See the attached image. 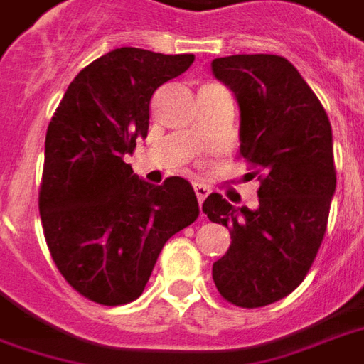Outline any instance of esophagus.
I'll return each mask as SVG.
<instances>
[{
	"instance_id": "obj_1",
	"label": "esophagus",
	"mask_w": 364,
	"mask_h": 364,
	"mask_svg": "<svg viewBox=\"0 0 364 364\" xmlns=\"http://www.w3.org/2000/svg\"><path fill=\"white\" fill-rule=\"evenodd\" d=\"M208 193H210V189H208L207 185H203V183H195V195H197L199 203H203V200L207 199Z\"/></svg>"
}]
</instances>
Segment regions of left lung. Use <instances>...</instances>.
<instances>
[{
  "instance_id": "left-lung-1",
  "label": "left lung",
  "mask_w": 364,
  "mask_h": 364,
  "mask_svg": "<svg viewBox=\"0 0 364 364\" xmlns=\"http://www.w3.org/2000/svg\"><path fill=\"white\" fill-rule=\"evenodd\" d=\"M210 67L240 108V156L266 171L254 210L218 193L203 203L208 220L230 230L213 279L226 301L264 307L304 282L323 240L337 185L331 124L288 58L232 55Z\"/></svg>"
}]
</instances>
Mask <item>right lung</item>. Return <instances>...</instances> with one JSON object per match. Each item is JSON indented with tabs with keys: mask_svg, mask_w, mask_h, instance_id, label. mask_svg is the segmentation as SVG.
Wrapping results in <instances>:
<instances>
[{
	"mask_svg": "<svg viewBox=\"0 0 364 364\" xmlns=\"http://www.w3.org/2000/svg\"><path fill=\"white\" fill-rule=\"evenodd\" d=\"M193 55L122 47L85 67L50 118L39 213L63 278L100 306L141 296L164 244L195 223L191 183L149 185L124 161L149 128V100Z\"/></svg>",
	"mask_w": 364,
	"mask_h": 364,
	"instance_id": "right-lung-1",
	"label": "right lung"
}]
</instances>
